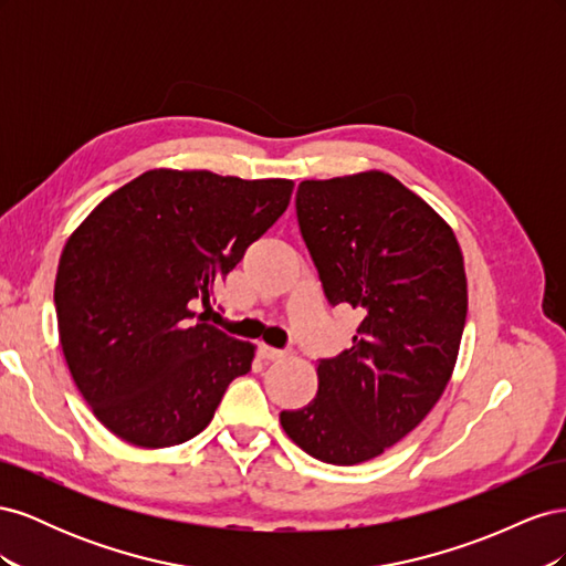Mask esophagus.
I'll return each instance as SVG.
<instances>
[{"mask_svg": "<svg viewBox=\"0 0 566 566\" xmlns=\"http://www.w3.org/2000/svg\"><path fill=\"white\" fill-rule=\"evenodd\" d=\"M256 354H260V358H264V361H279V358H283L285 356V352L283 349H276V347H269V345H262L256 347Z\"/></svg>", "mask_w": 566, "mask_h": 566, "instance_id": "1", "label": "esophagus"}]
</instances>
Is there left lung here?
I'll list each match as a JSON object with an SVG mask.
<instances>
[{"label":"left lung","mask_w":566,"mask_h":566,"mask_svg":"<svg viewBox=\"0 0 566 566\" xmlns=\"http://www.w3.org/2000/svg\"><path fill=\"white\" fill-rule=\"evenodd\" d=\"M300 231L333 306L364 312L352 347L318 361V391L283 410L285 434L331 465L378 458L447 389L468 316L451 227L385 172L302 181Z\"/></svg>","instance_id":"8db88e82"}]
</instances>
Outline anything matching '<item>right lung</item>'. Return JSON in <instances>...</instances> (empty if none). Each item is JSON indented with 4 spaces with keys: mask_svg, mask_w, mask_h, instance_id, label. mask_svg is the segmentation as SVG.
I'll use <instances>...</instances> for the list:
<instances>
[{
    "mask_svg": "<svg viewBox=\"0 0 566 566\" xmlns=\"http://www.w3.org/2000/svg\"><path fill=\"white\" fill-rule=\"evenodd\" d=\"M293 181L150 169L63 248L54 302L65 364L104 427L177 447L210 424L252 366L250 342L205 323L214 287L285 212Z\"/></svg>",
    "mask_w": 566,
    "mask_h": 566,
    "instance_id": "add662e5",
    "label": "right lung"
}]
</instances>
